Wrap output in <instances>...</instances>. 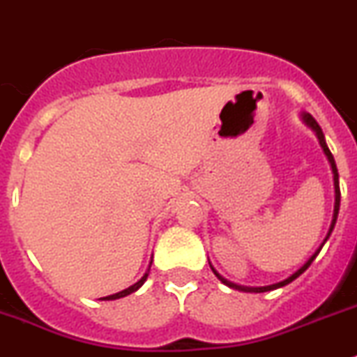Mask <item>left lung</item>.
<instances>
[{"instance_id":"1","label":"left lung","mask_w":357,"mask_h":357,"mask_svg":"<svg viewBox=\"0 0 357 357\" xmlns=\"http://www.w3.org/2000/svg\"><path fill=\"white\" fill-rule=\"evenodd\" d=\"M301 119H303V123L306 124L307 128H311V131H314V135H317V139H319V142H320V147H322V149H324V155H326V156H327V160H329V163H331V171H333V181H335V211H333V220H331L329 231H327L326 238H324V242L320 243L319 249L314 250L313 255L310 256V259H307V261L304 263V265L301 266V268H298V271H295L294 274L288 275V278H287V279H282V281L274 282V284H268V287H243V284H236V282H233V281H227L226 278H222V275H220V274H218L217 271H215L213 265H211V263H210L211 271H213V274L217 275L218 281L224 282V284H226V287L234 288V290L245 291V294H263V291L278 290V288H281V287H287L288 282H291V281H294V279H297L298 275L303 274V272H306L307 266H310L311 263H313V259L317 258V256H319V252H320V250H322L324 243H326L327 240H329L331 233H333V229H335L336 218H338V211H340V181H338V169H336L335 158H333V155H331L329 147H327V144H326V137H324V133H322V128H320V126H319V123H317V121H314L313 115L307 114V112H303V114H301Z\"/></svg>"}]
</instances>
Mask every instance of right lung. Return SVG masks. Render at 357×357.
<instances>
[{"label":"right lung","mask_w":357,"mask_h":357,"mask_svg":"<svg viewBox=\"0 0 357 357\" xmlns=\"http://www.w3.org/2000/svg\"><path fill=\"white\" fill-rule=\"evenodd\" d=\"M151 263H153V258H151V261H149V266H147L146 274H144L142 278L139 279V281L135 282V284H131L130 288H126V290H123V291H117V294H114V295H107V297H101V301H115V298L126 297V295H130V294H133V291H137V290H139V288L142 287L144 282H146L147 275H149V271H151Z\"/></svg>","instance_id":"1"}]
</instances>
